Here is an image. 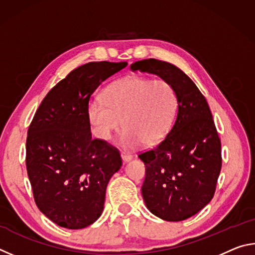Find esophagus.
Segmentation results:
<instances>
[{
  "mask_svg": "<svg viewBox=\"0 0 255 255\" xmlns=\"http://www.w3.org/2000/svg\"><path fill=\"white\" fill-rule=\"evenodd\" d=\"M122 158H123V161L126 163V162L130 161V159L132 158V155L128 152H122Z\"/></svg>",
  "mask_w": 255,
  "mask_h": 255,
  "instance_id": "esophagus-1",
  "label": "esophagus"
}]
</instances>
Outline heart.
Returning <instances> with one entry per match:
<instances>
[{
	"instance_id": "heart-1",
	"label": "heart",
	"mask_w": 255,
	"mask_h": 255,
	"mask_svg": "<svg viewBox=\"0 0 255 255\" xmlns=\"http://www.w3.org/2000/svg\"><path fill=\"white\" fill-rule=\"evenodd\" d=\"M178 106V93L169 81L129 76L108 86L102 100L91 99L88 116L97 136L105 140L120 131L124 122L123 144L132 147L162 140L173 126Z\"/></svg>"
}]
</instances>
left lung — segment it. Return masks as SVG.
I'll use <instances>...</instances> for the list:
<instances>
[{
    "label": "left lung",
    "mask_w": 255,
    "mask_h": 255,
    "mask_svg": "<svg viewBox=\"0 0 255 255\" xmlns=\"http://www.w3.org/2000/svg\"><path fill=\"white\" fill-rule=\"evenodd\" d=\"M131 71L169 81L178 93L175 122L154 148L138 155L146 167L141 193L150 213L181 222L213 199L222 169V143L208 103L190 77L155 58L133 63Z\"/></svg>",
    "instance_id": "1"
}]
</instances>
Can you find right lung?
I'll use <instances>...</instances> for the list:
<instances>
[{"label":"right lung","instance_id":"obj_1","mask_svg":"<svg viewBox=\"0 0 255 255\" xmlns=\"http://www.w3.org/2000/svg\"><path fill=\"white\" fill-rule=\"evenodd\" d=\"M126 66L105 60L76 67L47 93L29 126L25 165L34 202L68 230L100 217L108 182L123 164L117 147L92 138L88 105L99 85Z\"/></svg>","mask_w":255,"mask_h":255}]
</instances>
